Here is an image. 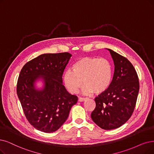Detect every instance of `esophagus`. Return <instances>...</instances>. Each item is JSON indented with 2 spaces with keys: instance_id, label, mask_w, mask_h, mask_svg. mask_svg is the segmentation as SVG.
<instances>
[{
  "instance_id": "1",
  "label": "esophagus",
  "mask_w": 154,
  "mask_h": 154,
  "mask_svg": "<svg viewBox=\"0 0 154 154\" xmlns=\"http://www.w3.org/2000/svg\"><path fill=\"white\" fill-rule=\"evenodd\" d=\"M87 99V98H84V97H79L78 98V101L79 102H83Z\"/></svg>"
}]
</instances>
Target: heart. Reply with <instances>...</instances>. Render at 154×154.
Returning <instances> with one entry per match:
<instances>
[{"instance_id": "obj_1", "label": "heart", "mask_w": 154, "mask_h": 154, "mask_svg": "<svg viewBox=\"0 0 154 154\" xmlns=\"http://www.w3.org/2000/svg\"><path fill=\"white\" fill-rule=\"evenodd\" d=\"M112 65L104 58L82 57L73 64L72 69H67L63 75L66 88L71 94H76L83 83V94H99L105 91L111 83Z\"/></svg>"}]
</instances>
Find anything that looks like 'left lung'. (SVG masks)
<instances>
[{
  "label": "left lung",
  "mask_w": 154,
  "mask_h": 154,
  "mask_svg": "<svg viewBox=\"0 0 154 154\" xmlns=\"http://www.w3.org/2000/svg\"><path fill=\"white\" fill-rule=\"evenodd\" d=\"M114 64V73L109 88L95 97L96 107L91 114L95 123L110 130L124 125L136 106L140 84L132 64L126 57L107 48Z\"/></svg>",
  "instance_id": "left-lung-1"
}]
</instances>
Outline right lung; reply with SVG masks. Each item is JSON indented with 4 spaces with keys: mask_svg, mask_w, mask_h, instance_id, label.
<instances>
[{
    "mask_svg": "<svg viewBox=\"0 0 154 154\" xmlns=\"http://www.w3.org/2000/svg\"><path fill=\"white\" fill-rule=\"evenodd\" d=\"M71 54H44L24 64L17 83V95L24 115L36 130L45 133L57 131L68 118L78 97L63 85V75ZM38 79L45 82L42 90L35 89Z\"/></svg>",
    "mask_w": 154,
    "mask_h": 154,
    "instance_id": "obj_1",
    "label": "right lung"
}]
</instances>
